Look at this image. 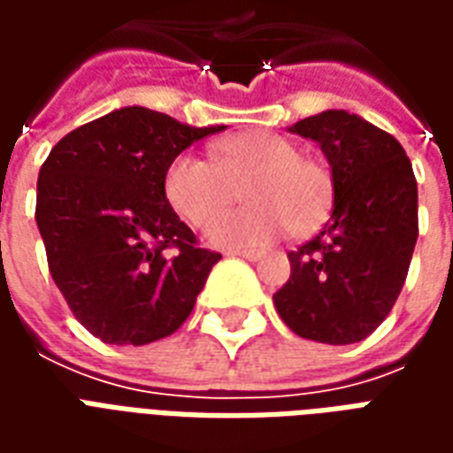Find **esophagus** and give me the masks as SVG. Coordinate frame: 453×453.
Wrapping results in <instances>:
<instances>
[{
  "label": "esophagus",
  "instance_id": "obj_1",
  "mask_svg": "<svg viewBox=\"0 0 453 453\" xmlns=\"http://www.w3.org/2000/svg\"><path fill=\"white\" fill-rule=\"evenodd\" d=\"M227 257H242L247 262H257V259H262L265 252H259V250H230Z\"/></svg>",
  "mask_w": 453,
  "mask_h": 453
}]
</instances>
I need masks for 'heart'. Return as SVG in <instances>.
Here are the masks:
<instances>
[{
    "instance_id": "b5f03b06",
    "label": "heart",
    "mask_w": 453,
    "mask_h": 453,
    "mask_svg": "<svg viewBox=\"0 0 453 453\" xmlns=\"http://www.w3.org/2000/svg\"><path fill=\"white\" fill-rule=\"evenodd\" d=\"M213 162L184 152L165 172L169 206L191 226H206L232 200L242 178L245 207L216 218L206 240L216 247H262L284 237L291 227L311 233L323 223L333 203L330 172L301 157L291 140L269 130H245L218 140Z\"/></svg>"
}]
</instances>
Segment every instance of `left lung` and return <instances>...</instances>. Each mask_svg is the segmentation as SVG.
<instances>
[{"instance_id":"left-lung-1","label":"left lung","mask_w":453,"mask_h":453,"mask_svg":"<svg viewBox=\"0 0 453 453\" xmlns=\"http://www.w3.org/2000/svg\"><path fill=\"white\" fill-rule=\"evenodd\" d=\"M315 140L333 169V213L288 252L291 276L274 294L281 320L323 344H354L400 296L418 242V181L405 150L357 113L327 109L288 126Z\"/></svg>"}]
</instances>
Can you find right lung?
<instances>
[{"instance_id":"obj_1","label":"right lung","mask_w":453,"mask_h":453,"mask_svg":"<svg viewBox=\"0 0 453 453\" xmlns=\"http://www.w3.org/2000/svg\"><path fill=\"white\" fill-rule=\"evenodd\" d=\"M223 128L123 106L50 150L38 172L35 223L55 286L94 337L140 347L188 318L220 255L196 247L169 206L165 172L181 150Z\"/></svg>"}]
</instances>
